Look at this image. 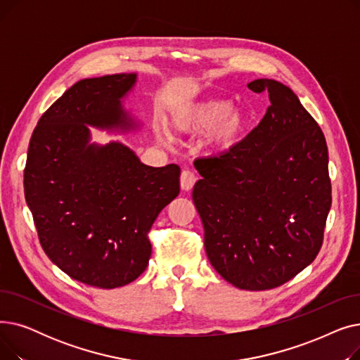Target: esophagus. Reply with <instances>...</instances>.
<instances>
[{
    "mask_svg": "<svg viewBox=\"0 0 360 360\" xmlns=\"http://www.w3.org/2000/svg\"><path fill=\"white\" fill-rule=\"evenodd\" d=\"M195 181H197V178H195V174L193 172V170H190V169H184L182 170V174H181V188H182L184 191L193 190Z\"/></svg>",
    "mask_w": 360,
    "mask_h": 360,
    "instance_id": "34e87169",
    "label": "esophagus"
}]
</instances>
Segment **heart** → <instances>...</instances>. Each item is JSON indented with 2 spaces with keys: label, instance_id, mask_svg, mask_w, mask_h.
I'll return each instance as SVG.
<instances>
[{
  "label": "heart",
  "instance_id": "b5f03b06",
  "mask_svg": "<svg viewBox=\"0 0 360 360\" xmlns=\"http://www.w3.org/2000/svg\"><path fill=\"white\" fill-rule=\"evenodd\" d=\"M251 118L242 108H232V102L216 99L195 103L169 118V125L185 132L210 131V141L217 148H231L240 141L245 131L248 129ZM160 140L165 132L156 129Z\"/></svg>",
  "mask_w": 360,
  "mask_h": 360
}]
</instances>
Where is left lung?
Listing matches in <instances>:
<instances>
[{
	"mask_svg": "<svg viewBox=\"0 0 360 360\" xmlns=\"http://www.w3.org/2000/svg\"><path fill=\"white\" fill-rule=\"evenodd\" d=\"M269 91L261 122L226 153L194 162L202 176L193 200L214 270L238 289L267 290L315 259L331 207L323 131L293 90L258 79Z\"/></svg>",
	"mask_w": 360,
	"mask_h": 360,
	"instance_id": "8db88e82",
	"label": "left lung"
}]
</instances>
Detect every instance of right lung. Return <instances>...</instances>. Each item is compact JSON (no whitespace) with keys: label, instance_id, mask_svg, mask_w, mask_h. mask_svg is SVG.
Segmentation results:
<instances>
[{"label":"right lung","instance_id":"add662e5","mask_svg":"<svg viewBox=\"0 0 360 360\" xmlns=\"http://www.w3.org/2000/svg\"><path fill=\"white\" fill-rule=\"evenodd\" d=\"M136 72L72 84L37 122L25 167V197L45 254L71 278L115 289L147 267V238L159 213L179 194L178 165L141 163L128 146L91 143L89 127L140 129L124 108Z\"/></svg>","mask_w":360,"mask_h":360}]
</instances>
